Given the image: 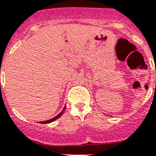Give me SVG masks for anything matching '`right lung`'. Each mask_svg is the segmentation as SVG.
<instances>
[{
	"label": "right lung",
	"instance_id": "obj_1",
	"mask_svg": "<svg viewBox=\"0 0 156 156\" xmlns=\"http://www.w3.org/2000/svg\"><path fill=\"white\" fill-rule=\"evenodd\" d=\"M65 108H66V105H65L64 108H63L62 112H60V114H58V115H56V116L53 117L52 119H48V120H45V121H41V122H40V123H51V122H53L54 120H56V119H57L58 118H60V117L61 116V115H62V114H63V113H64V110H65Z\"/></svg>",
	"mask_w": 156,
	"mask_h": 156
}]
</instances>
